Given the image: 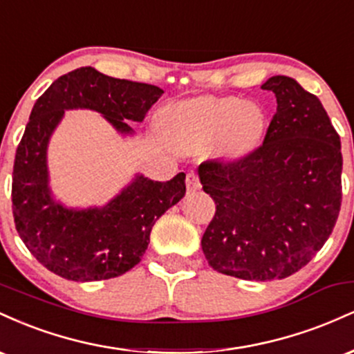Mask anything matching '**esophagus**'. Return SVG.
I'll use <instances>...</instances> for the list:
<instances>
[{"instance_id":"1","label":"esophagus","mask_w":354,"mask_h":354,"mask_svg":"<svg viewBox=\"0 0 354 354\" xmlns=\"http://www.w3.org/2000/svg\"><path fill=\"white\" fill-rule=\"evenodd\" d=\"M186 188H188V191H198L201 188V183H200V178H198L196 173H188L186 174Z\"/></svg>"}]
</instances>
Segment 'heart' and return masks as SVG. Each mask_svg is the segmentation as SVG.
Instances as JSON below:
<instances>
[{
	"instance_id": "b5f03b06",
	"label": "heart",
	"mask_w": 354,
	"mask_h": 354,
	"mask_svg": "<svg viewBox=\"0 0 354 354\" xmlns=\"http://www.w3.org/2000/svg\"><path fill=\"white\" fill-rule=\"evenodd\" d=\"M263 111L236 96H200L161 108L160 129L180 146H196L223 138L231 153L246 149L263 128Z\"/></svg>"
}]
</instances>
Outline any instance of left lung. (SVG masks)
I'll return each instance as SVG.
<instances>
[{
    "mask_svg": "<svg viewBox=\"0 0 354 354\" xmlns=\"http://www.w3.org/2000/svg\"><path fill=\"white\" fill-rule=\"evenodd\" d=\"M276 96L265 141L234 163L198 168L216 205L201 239L218 273L271 281L291 276L330 238L341 206V141L321 101L290 76L261 86Z\"/></svg>",
    "mask_w": 354,
    "mask_h": 354,
    "instance_id": "1",
    "label": "left lung"
}]
</instances>
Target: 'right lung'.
Instances as JSON below:
<instances>
[{"label": "right lung", "instance_id": "add662e5", "mask_svg": "<svg viewBox=\"0 0 354 354\" xmlns=\"http://www.w3.org/2000/svg\"><path fill=\"white\" fill-rule=\"evenodd\" d=\"M163 93L84 66L59 76L36 100L16 149L11 198L16 231L46 270L71 281L124 274L143 258L158 218L185 196V173L165 183L138 173L106 205L89 208L63 205L50 188L48 145L64 111L91 109L121 136H133L129 123H141Z\"/></svg>", "mask_w": 354, "mask_h": 354}]
</instances>
